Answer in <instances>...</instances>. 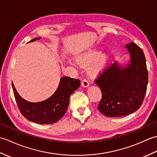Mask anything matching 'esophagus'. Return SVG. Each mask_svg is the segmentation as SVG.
Returning <instances> with one entry per match:
<instances>
[{
  "label": "esophagus",
  "instance_id": "1",
  "mask_svg": "<svg viewBox=\"0 0 157 157\" xmlns=\"http://www.w3.org/2000/svg\"><path fill=\"white\" fill-rule=\"evenodd\" d=\"M82 86L83 87H88L89 86V82H88L87 79H83L82 80Z\"/></svg>",
  "mask_w": 157,
  "mask_h": 157
}]
</instances>
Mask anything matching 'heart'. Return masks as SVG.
<instances>
[{
	"label": "heart",
	"mask_w": 157,
	"mask_h": 157,
	"mask_svg": "<svg viewBox=\"0 0 157 157\" xmlns=\"http://www.w3.org/2000/svg\"><path fill=\"white\" fill-rule=\"evenodd\" d=\"M77 62L82 66H86L92 63L88 71L92 75L101 73L107 63L108 56L105 53H101L99 51L92 49L77 57Z\"/></svg>",
	"instance_id": "1"
}]
</instances>
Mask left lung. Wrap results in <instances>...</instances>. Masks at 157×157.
Here are the masks:
<instances>
[{"mask_svg":"<svg viewBox=\"0 0 157 157\" xmlns=\"http://www.w3.org/2000/svg\"><path fill=\"white\" fill-rule=\"evenodd\" d=\"M131 63L121 69L115 62L103 70L94 82L102 92L98 109L111 117L128 115L140 107L148 84V70L142 49L134 42L125 45Z\"/></svg>","mask_w":157,"mask_h":157,"instance_id":"left-lung-1","label":"left lung"}]
</instances>
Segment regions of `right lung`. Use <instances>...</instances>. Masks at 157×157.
<instances>
[{"instance_id": "right-lung-1", "label": "right lung", "mask_w": 157, "mask_h": 157, "mask_svg": "<svg viewBox=\"0 0 157 157\" xmlns=\"http://www.w3.org/2000/svg\"><path fill=\"white\" fill-rule=\"evenodd\" d=\"M39 39L40 38H36L30 42ZM79 86V79L63 77L57 90L51 97L44 101L34 103L22 98L12 83L13 93L19 111L29 121L42 124L55 123L63 117L67 110L70 96Z\"/></svg>"}]
</instances>
